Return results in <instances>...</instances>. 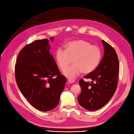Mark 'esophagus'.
<instances>
[{"label":"esophagus","instance_id":"esophagus-1","mask_svg":"<svg viewBox=\"0 0 134 134\" xmlns=\"http://www.w3.org/2000/svg\"><path fill=\"white\" fill-rule=\"evenodd\" d=\"M68 80L69 83H73L75 82L74 79H68Z\"/></svg>","mask_w":134,"mask_h":134}]
</instances>
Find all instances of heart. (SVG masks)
<instances>
[{"mask_svg":"<svg viewBox=\"0 0 134 134\" xmlns=\"http://www.w3.org/2000/svg\"><path fill=\"white\" fill-rule=\"evenodd\" d=\"M65 50L58 49L56 60L60 69L64 71L73 60L74 65L64 72L68 78L73 79L83 72L90 74L98 66L102 57L100 48L83 40L70 41L65 45Z\"/></svg>","mask_w":134,"mask_h":134,"instance_id":"heart-1","label":"heart"}]
</instances>
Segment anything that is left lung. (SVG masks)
I'll return each mask as SVG.
<instances>
[{
    "mask_svg": "<svg viewBox=\"0 0 134 134\" xmlns=\"http://www.w3.org/2000/svg\"><path fill=\"white\" fill-rule=\"evenodd\" d=\"M104 55L96 69L85 76L91 82L79 80L82 92L78 97L79 104L88 111L103 107L111 99L118 83L119 62L117 53L110 44L102 40Z\"/></svg>",
    "mask_w": 134,
    "mask_h": 134,
    "instance_id": "8db88e82",
    "label": "left lung"
}]
</instances>
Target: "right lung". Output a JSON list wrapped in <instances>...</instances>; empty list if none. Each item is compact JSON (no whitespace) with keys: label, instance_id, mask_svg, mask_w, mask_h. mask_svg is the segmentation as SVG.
Returning a JSON list of instances; mask_svg holds the SVG:
<instances>
[{"label":"right lung","instance_id":"add662e5","mask_svg":"<svg viewBox=\"0 0 134 134\" xmlns=\"http://www.w3.org/2000/svg\"><path fill=\"white\" fill-rule=\"evenodd\" d=\"M49 50L47 39L36 40L20 51L15 65L20 91L32 106L43 112L58 106L66 81Z\"/></svg>","mask_w":134,"mask_h":134}]
</instances>
